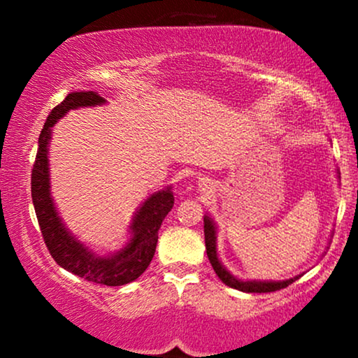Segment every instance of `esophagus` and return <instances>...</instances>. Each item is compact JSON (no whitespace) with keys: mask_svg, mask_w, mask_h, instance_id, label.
<instances>
[{"mask_svg":"<svg viewBox=\"0 0 358 358\" xmlns=\"http://www.w3.org/2000/svg\"><path fill=\"white\" fill-rule=\"evenodd\" d=\"M203 185H205V182H203Z\"/></svg>","mask_w":358,"mask_h":358,"instance_id":"34e87169","label":"esophagus"}]
</instances>
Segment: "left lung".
<instances>
[{
    "mask_svg": "<svg viewBox=\"0 0 358 358\" xmlns=\"http://www.w3.org/2000/svg\"><path fill=\"white\" fill-rule=\"evenodd\" d=\"M203 234H205V249H207L208 261H210L215 274L222 279V282L227 286L234 287V289L244 291V293H273V291L282 289V287L289 286L294 282L299 276H294L286 281H242V279L232 276L224 264L220 262L219 256H217V227L215 222L210 217H203Z\"/></svg>",
    "mask_w": 358,
    "mask_h": 358,
    "instance_id": "1",
    "label": "left lung"
}]
</instances>
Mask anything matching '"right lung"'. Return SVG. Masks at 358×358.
Instances as JSON below:
<instances>
[{"instance_id":"obj_1","label":"right lung","mask_w":358,"mask_h":358,"mask_svg":"<svg viewBox=\"0 0 358 358\" xmlns=\"http://www.w3.org/2000/svg\"><path fill=\"white\" fill-rule=\"evenodd\" d=\"M106 99L92 90L71 92L59 106L52 109L38 138V151L31 170V199L40 231L50 256L60 268L90 282L106 286H122L134 281L145 273L155 256L158 231L168 212L173 208L175 196L170 187L155 192L143 202L129 225L131 239L117 252L110 256H97L65 229L50 195V173H48V145L52 127L71 109L101 106Z\"/></svg>"}]
</instances>
